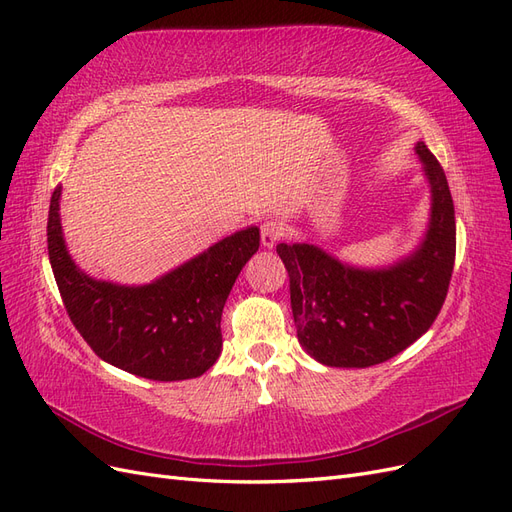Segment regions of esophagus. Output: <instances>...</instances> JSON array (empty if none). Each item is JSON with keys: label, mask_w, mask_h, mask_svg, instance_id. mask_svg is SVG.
<instances>
[{"label": "esophagus", "mask_w": 512, "mask_h": 512, "mask_svg": "<svg viewBox=\"0 0 512 512\" xmlns=\"http://www.w3.org/2000/svg\"><path fill=\"white\" fill-rule=\"evenodd\" d=\"M286 235V226L280 220H265L260 224V239L265 247H273Z\"/></svg>", "instance_id": "obj_1"}]
</instances>
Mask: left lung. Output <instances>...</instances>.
<instances>
[{
	"label": "left lung",
	"mask_w": 512,
	"mask_h": 512,
	"mask_svg": "<svg viewBox=\"0 0 512 512\" xmlns=\"http://www.w3.org/2000/svg\"><path fill=\"white\" fill-rule=\"evenodd\" d=\"M431 185L425 241L389 269H356L309 243H280L299 344L329 367H371L421 337L444 305L455 265V207L440 162L416 145Z\"/></svg>",
	"instance_id": "8db88e82"
}]
</instances>
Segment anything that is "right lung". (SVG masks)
Masks as SVG:
<instances>
[{
  "label": "right lung",
  "mask_w": 512,
  "mask_h": 512,
  "mask_svg": "<svg viewBox=\"0 0 512 512\" xmlns=\"http://www.w3.org/2000/svg\"><path fill=\"white\" fill-rule=\"evenodd\" d=\"M51 196L46 241L72 324L102 361L134 376L173 382L203 376L222 348V309L237 275L260 245L245 228L147 286L98 282L74 265Z\"/></svg>",
  "instance_id": "add662e5"
}]
</instances>
